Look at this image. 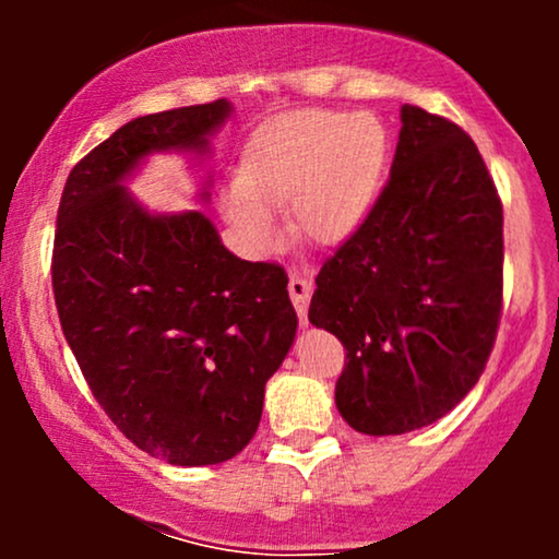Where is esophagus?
Masks as SVG:
<instances>
[{"mask_svg":"<svg viewBox=\"0 0 559 559\" xmlns=\"http://www.w3.org/2000/svg\"><path fill=\"white\" fill-rule=\"evenodd\" d=\"M310 294H312L310 281L301 278L299 273H294L292 278H288V297H292L294 307H297L301 325H307V305H310Z\"/></svg>","mask_w":559,"mask_h":559,"instance_id":"1","label":"esophagus"}]
</instances>
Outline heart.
<instances>
[{
  "label": "heart",
  "instance_id": "1",
  "mask_svg": "<svg viewBox=\"0 0 559 559\" xmlns=\"http://www.w3.org/2000/svg\"><path fill=\"white\" fill-rule=\"evenodd\" d=\"M386 128L376 115L299 110L262 123L243 146L223 215L252 252L278 239L271 207L288 204L299 234L342 241L362 226L381 191Z\"/></svg>",
  "mask_w": 559,
  "mask_h": 559
}]
</instances>
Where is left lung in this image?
<instances>
[{"mask_svg":"<svg viewBox=\"0 0 559 559\" xmlns=\"http://www.w3.org/2000/svg\"><path fill=\"white\" fill-rule=\"evenodd\" d=\"M502 223L473 139L404 105L389 181L323 262L307 316L344 344L336 407L355 431L431 426L476 386L502 318Z\"/></svg>","mask_w":559,"mask_h":559,"instance_id":"1","label":"left lung"}]
</instances>
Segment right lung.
Here are the masks:
<instances>
[{
    "label": "right lung",
    "instance_id": "add662e5",
    "mask_svg": "<svg viewBox=\"0 0 559 559\" xmlns=\"http://www.w3.org/2000/svg\"><path fill=\"white\" fill-rule=\"evenodd\" d=\"M228 115L217 99L131 120L70 170L57 210L55 305L81 373L126 439L183 467L252 441L297 312L284 267L230 254L197 210L146 213L123 178L152 152H204Z\"/></svg>",
    "mask_w": 559,
    "mask_h": 559
}]
</instances>
